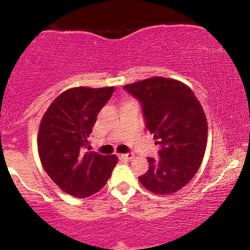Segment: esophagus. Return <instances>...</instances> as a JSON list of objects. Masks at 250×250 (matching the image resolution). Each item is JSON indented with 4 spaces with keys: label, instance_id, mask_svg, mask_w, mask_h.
<instances>
[{
    "label": "esophagus",
    "instance_id": "34e87169",
    "mask_svg": "<svg viewBox=\"0 0 250 250\" xmlns=\"http://www.w3.org/2000/svg\"><path fill=\"white\" fill-rule=\"evenodd\" d=\"M121 157L125 160H131L134 157V154L133 153H125V154H122Z\"/></svg>",
    "mask_w": 250,
    "mask_h": 250
}]
</instances>
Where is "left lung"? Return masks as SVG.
Wrapping results in <instances>:
<instances>
[{
	"label": "left lung",
	"mask_w": 250,
	"mask_h": 250,
	"mask_svg": "<svg viewBox=\"0 0 250 250\" xmlns=\"http://www.w3.org/2000/svg\"><path fill=\"white\" fill-rule=\"evenodd\" d=\"M142 107L146 128L159 145V159L148 157L140 182L155 194L185 187L199 170L207 146L208 125L202 105L190 88L165 77H151L123 87Z\"/></svg>",
	"instance_id": "left-lung-1"
}]
</instances>
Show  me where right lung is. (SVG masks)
Masks as SVG:
<instances>
[{
    "label": "right lung",
    "instance_id": "right-lung-1",
    "mask_svg": "<svg viewBox=\"0 0 250 250\" xmlns=\"http://www.w3.org/2000/svg\"><path fill=\"white\" fill-rule=\"evenodd\" d=\"M115 88H71L57 96L43 115L39 129V155L49 177L64 193L88 197L107 183L117 163L89 149V135L97 114Z\"/></svg>",
    "mask_w": 250,
    "mask_h": 250
}]
</instances>
